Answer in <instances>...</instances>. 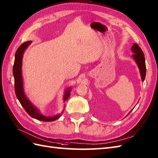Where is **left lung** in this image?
Segmentation results:
<instances>
[{"mask_svg":"<svg viewBox=\"0 0 158 158\" xmlns=\"http://www.w3.org/2000/svg\"><path fill=\"white\" fill-rule=\"evenodd\" d=\"M131 50L134 54L132 55V57L134 59V60L136 62L138 68L139 69V72H140L141 77L142 81H143L145 78L146 75V66H145V60L144 57V54L141 48L136 43L133 44V46L131 47ZM132 111V110L130 111V112L127 115H129Z\"/></svg>","mask_w":158,"mask_h":158,"instance_id":"left-lung-1","label":"left lung"}]
</instances>
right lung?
Masks as SVG:
<instances>
[{
	"instance_id": "right-lung-1",
	"label": "right lung",
	"mask_w": 158,
	"mask_h": 158,
	"mask_svg": "<svg viewBox=\"0 0 158 158\" xmlns=\"http://www.w3.org/2000/svg\"><path fill=\"white\" fill-rule=\"evenodd\" d=\"M31 41H28L22 44L18 48L15 55V62L13 68V73L15 80V91L16 96L19 100L20 104L29 116L38 120L44 121V122H51V121L56 120L58 118H60L62 114H57L52 116H46L42 114L38 108H36L29 101L24 92L23 80V77H22V60H23V56L25 50L31 44ZM71 91V87H69L65 89L63 96L64 102L67 101L69 98L70 97Z\"/></svg>"
}]
</instances>
